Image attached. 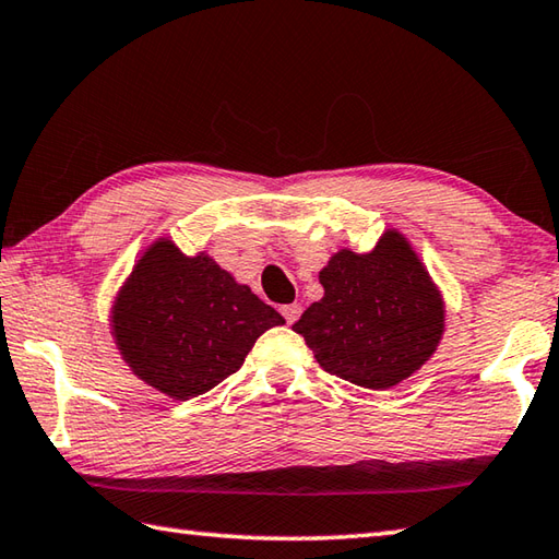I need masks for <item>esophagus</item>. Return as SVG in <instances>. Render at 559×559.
<instances>
[{
    "mask_svg": "<svg viewBox=\"0 0 559 559\" xmlns=\"http://www.w3.org/2000/svg\"><path fill=\"white\" fill-rule=\"evenodd\" d=\"M280 311H282V316H284V321H287L289 325H292L294 321H299V316H301V307H299V304H284V307H282Z\"/></svg>",
    "mask_w": 559,
    "mask_h": 559,
    "instance_id": "34e87169",
    "label": "esophagus"
}]
</instances>
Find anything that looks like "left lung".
Instances as JSON below:
<instances>
[{
    "label": "left lung",
    "mask_w": 559,
    "mask_h": 559,
    "mask_svg": "<svg viewBox=\"0 0 559 559\" xmlns=\"http://www.w3.org/2000/svg\"><path fill=\"white\" fill-rule=\"evenodd\" d=\"M323 299L292 325L325 372L365 389H389L436 353L443 299L399 230L372 252L341 250L319 275Z\"/></svg>",
    "instance_id": "left-lung-1"
}]
</instances>
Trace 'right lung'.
<instances>
[{
	"instance_id": "right-lung-1",
	"label": "right lung",
	"mask_w": 559,
	"mask_h": 559,
	"mask_svg": "<svg viewBox=\"0 0 559 559\" xmlns=\"http://www.w3.org/2000/svg\"><path fill=\"white\" fill-rule=\"evenodd\" d=\"M111 323L133 374L185 402L238 372L260 335L284 319L204 252L187 258L157 240L123 284Z\"/></svg>"
}]
</instances>
